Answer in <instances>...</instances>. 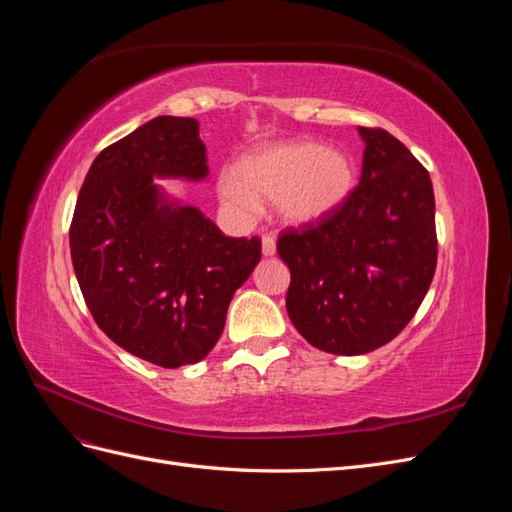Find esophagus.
I'll use <instances>...</instances> for the list:
<instances>
[{"instance_id":"obj_1","label":"esophagus","mask_w":512,"mask_h":512,"mask_svg":"<svg viewBox=\"0 0 512 512\" xmlns=\"http://www.w3.org/2000/svg\"><path fill=\"white\" fill-rule=\"evenodd\" d=\"M262 254H265V256H273L275 254V237L273 235L262 237Z\"/></svg>"}]
</instances>
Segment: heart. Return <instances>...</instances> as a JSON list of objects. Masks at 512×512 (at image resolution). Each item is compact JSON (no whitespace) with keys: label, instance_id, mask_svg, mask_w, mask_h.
<instances>
[{"label":"heart","instance_id":"b5f03b06","mask_svg":"<svg viewBox=\"0 0 512 512\" xmlns=\"http://www.w3.org/2000/svg\"><path fill=\"white\" fill-rule=\"evenodd\" d=\"M356 168L342 151L316 141L258 147L224 170L220 196L239 215H252L258 198L273 200L288 224H312L342 207L354 190Z\"/></svg>","mask_w":512,"mask_h":512}]
</instances>
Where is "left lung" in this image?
<instances>
[{"label": "left lung", "mask_w": 512, "mask_h": 512, "mask_svg": "<svg viewBox=\"0 0 512 512\" xmlns=\"http://www.w3.org/2000/svg\"><path fill=\"white\" fill-rule=\"evenodd\" d=\"M361 181L324 220L286 228V309L318 350L365 354L389 344L421 307L438 265L427 168L382 128H359Z\"/></svg>", "instance_id": "1"}]
</instances>
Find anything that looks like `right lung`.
I'll return each mask as SVG.
<instances>
[{"mask_svg": "<svg viewBox=\"0 0 512 512\" xmlns=\"http://www.w3.org/2000/svg\"><path fill=\"white\" fill-rule=\"evenodd\" d=\"M205 175L198 121L156 117L100 151L70 224L74 273L98 327L168 369L218 344L232 294L262 256L258 237H226L196 207L164 203L153 183Z\"/></svg>", "mask_w": 512, "mask_h": 512, "instance_id": "right-lung-1", "label": "right lung"}]
</instances>
